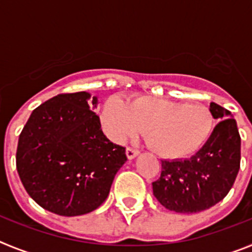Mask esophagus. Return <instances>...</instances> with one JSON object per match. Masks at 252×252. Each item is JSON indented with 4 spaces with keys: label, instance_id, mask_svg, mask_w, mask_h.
<instances>
[{
    "label": "esophagus",
    "instance_id": "esophagus-1",
    "mask_svg": "<svg viewBox=\"0 0 252 252\" xmlns=\"http://www.w3.org/2000/svg\"><path fill=\"white\" fill-rule=\"evenodd\" d=\"M126 155H127L128 160H132L139 155V150H136V149L133 148H127L126 149Z\"/></svg>",
    "mask_w": 252,
    "mask_h": 252
}]
</instances>
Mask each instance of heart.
I'll return each instance as SVG.
<instances>
[{
	"mask_svg": "<svg viewBox=\"0 0 252 252\" xmlns=\"http://www.w3.org/2000/svg\"><path fill=\"white\" fill-rule=\"evenodd\" d=\"M101 121L112 140L124 142L146 130L149 145L160 157L180 159L203 146L213 119L206 107L141 95L130 103L111 97L103 103Z\"/></svg>",
	"mask_w": 252,
	"mask_h": 252,
	"instance_id": "1",
	"label": "heart"
}]
</instances>
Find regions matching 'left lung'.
Returning a JSON list of instances; mask_svg holds the SVG:
<instances>
[{"mask_svg":"<svg viewBox=\"0 0 252 252\" xmlns=\"http://www.w3.org/2000/svg\"><path fill=\"white\" fill-rule=\"evenodd\" d=\"M217 126L195 155L162 160L153 192L161 206L178 213H197L222 201L232 188L241 160V137L232 113L209 104Z\"/></svg>","mask_w":252,"mask_h":252,"instance_id":"left-lung-1","label":"left lung"}]
</instances>
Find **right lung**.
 I'll return each instance as SVG.
<instances>
[{
    "instance_id": "add662e5",
    "label": "right lung",
    "mask_w": 252,
    "mask_h": 252,
    "mask_svg": "<svg viewBox=\"0 0 252 252\" xmlns=\"http://www.w3.org/2000/svg\"><path fill=\"white\" fill-rule=\"evenodd\" d=\"M91 93L58 94L40 104L22 128L16 168L26 192L65 217L90 213L108 197L127 158L102 132Z\"/></svg>"
}]
</instances>
